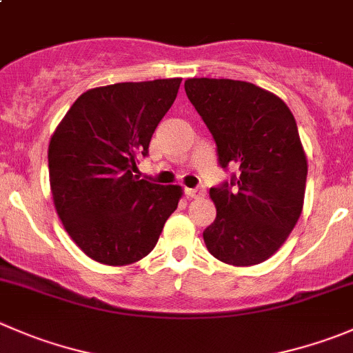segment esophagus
Returning <instances> with one entry per match:
<instances>
[{"label": "esophagus", "instance_id": "obj_1", "mask_svg": "<svg viewBox=\"0 0 353 353\" xmlns=\"http://www.w3.org/2000/svg\"><path fill=\"white\" fill-rule=\"evenodd\" d=\"M184 193H186L188 198H200L205 194V190L203 188H186Z\"/></svg>", "mask_w": 353, "mask_h": 353}]
</instances>
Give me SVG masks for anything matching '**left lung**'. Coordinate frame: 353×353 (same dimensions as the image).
Masks as SVG:
<instances>
[{
  "instance_id": "1",
  "label": "left lung",
  "mask_w": 353,
  "mask_h": 353,
  "mask_svg": "<svg viewBox=\"0 0 353 353\" xmlns=\"http://www.w3.org/2000/svg\"><path fill=\"white\" fill-rule=\"evenodd\" d=\"M188 98L217 146L219 165L238 176L210 188L217 217L203 231L208 252L231 265H255L286 241L303 207L307 157L285 101L231 79H188Z\"/></svg>"
}]
</instances>
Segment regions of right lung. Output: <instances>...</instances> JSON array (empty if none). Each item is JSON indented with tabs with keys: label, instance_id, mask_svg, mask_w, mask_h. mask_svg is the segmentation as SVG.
I'll use <instances>...</instances> for the list:
<instances>
[{
	"label": "right lung",
	"instance_id": "obj_1",
	"mask_svg": "<svg viewBox=\"0 0 353 353\" xmlns=\"http://www.w3.org/2000/svg\"><path fill=\"white\" fill-rule=\"evenodd\" d=\"M181 79L119 82L82 93L48 148L54 208L68 236L107 265L138 262L155 248L181 186L132 176Z\"/></svg>",
	"mask_w": 353,
	"mask_h": 353
}]
</instances>
